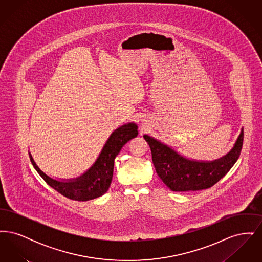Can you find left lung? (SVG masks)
Masks as SVG:
<instances>
[{
    "mask_svg": "<svg viewBox=\"0 0 262 262\" xmlns=\"http://www.w3.org/2000/svg\"><path fill=\"white\" fill-rule=\"evenodd\" d=\"M148 142L156 173L173 191H188L209 188L227 174L241 154L244 128L233 146L223 157L213 161H198L181 155L161 141L144 135Z\"/></svg>",
    "mask_w": 262,
    "mask_h": 262,
    "instance_id": "left-lung-1",
    "label": "left lung"
}]
</instances>
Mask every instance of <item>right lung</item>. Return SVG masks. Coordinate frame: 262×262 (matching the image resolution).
<instances>
[{
  "label": "right lung",
  "mask_w": 262,
  "mask_h": 262,
  "mask_svg": "<svg viewBox=\"0 0 262 262\" xmlns=\"http://www.w3.org/2000/svg\"><path fill=\"white\" fill-rule=\"evenodd\" d=\"M137 124L127 123L115 129L103 146V149L101 150L94 164L86 172L75 179H54L38 167L30 152L29 158L42 179L63 196L77 201L94 200L103 195L110 187L115 158L128 140L137 137Z\"/></svg>",
  "instance_id": "obj_1"
}]
</instances>
